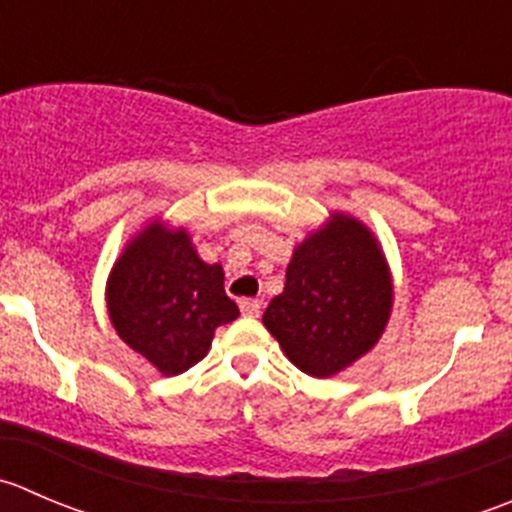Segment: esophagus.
Wrapping results in <instances>:
<instances>
[{"instance_id":"1","label":"esophagus","mask_w":512,"mask_h":512,"mask_svg":"<svg viewBox=\"0 0 512 512\" xmlns=\"http://www.w3.org/2000/svg\"><path fill=\"white\" fill-rule=\"evenodd\" d=\"M240 310H242V315H247V317H260L262 302L260 300H242Z\"/></svg>"}]
</instances>
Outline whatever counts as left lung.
<instances>
[{"instance_id":"obj_1","label":"left lung","mask_w":512,"mask_h":512,"mask_svg":"<svg viewBox=\"0 0 512 512\" xmlns=\"http://www.w3.org/2000/svg\"><path fill=\"white\" fill-rule=\"evenodd\" d=\"M390 307L393 282L375 237L352 217L332 215L295 250L285 290L262 322L292 365L330 377L380 340Z\"/></svg>"}]
</instances>
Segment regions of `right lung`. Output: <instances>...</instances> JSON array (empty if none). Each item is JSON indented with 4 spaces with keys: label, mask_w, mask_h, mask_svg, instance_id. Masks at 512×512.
<instances>
[{
    "label": "right lung",
    "mask_w": 512,
    "mask_h": 512,
    "mask_svg": "<svg viewBox=\"0 0 512 512\" xmlns=\"http://www.w3.org/2000/svg\"><path fill=\"white\" fill-rule=\"evenodd\" d=\"M114 330L165 375H180L207 355L220 325L240 315L220 265L197 257L185 230L152 222L124 250L107 282Z\"/></svg>",
    "instance_id": "right-lung-1"
}]
</instances>
